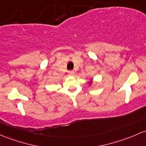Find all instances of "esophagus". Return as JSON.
Here are the masks:
<instances>
[{
    "label": "esophagus",
    "instance_id": "34e87169",
    "mask_svg": "<svg viewBox=\"0 0 146 146\" xmlns=\"http://www.w3.org/2000/svg\"><path fill=\"white\" fill-rule=\"evenodd\" d=\"M74 74H75V72L73 71V70H70V71H68V76H74Z\"/></svg>",
    "mask_w": 146,
    "mask_h": 146
}]
</instances>
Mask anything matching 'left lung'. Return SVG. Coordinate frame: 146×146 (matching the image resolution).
Segmentation results:
<instances>
[{
  "label": "left lung",
  "instance_id": "left-lung-1",
  "mask_svg": "<svg viewBox=\"0 0 146 146\" xmlns=\"http://www.w3.org/2000/svg\"><path fill=\"white\" fill-rule=\"evenodd\" d=\"M89 84H91V82H89Z\"/></svg>",
  "mask_w": 146,
  "mask_h": 146
}]
</instances>
